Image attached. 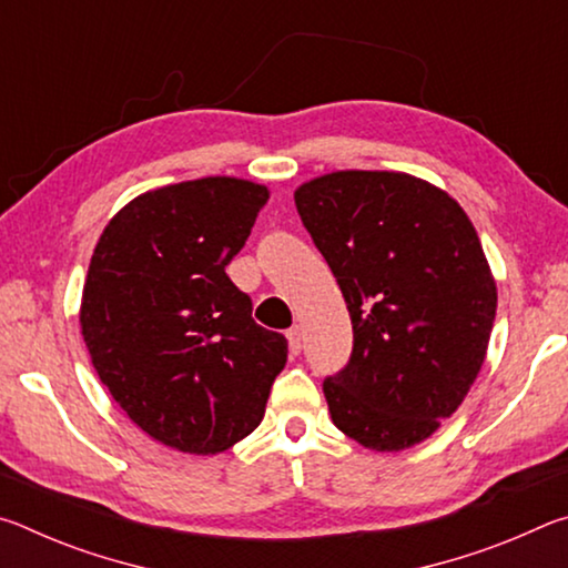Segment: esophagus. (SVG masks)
Segmentation results:
<instances>
[{
  "label": "esophagus",
  "instance_id": "esophagus-1",
  "mask_svg": "<svg viewBox=\"0 0 568 568\" xmlns=\"http://www.w3.org/2000/svg\"><path fill=\"white\" fill-rule=\"evenodd\" d=\"M285 338H287V348H291L293 355L301 353V348H303V331L297 328V325H293V328L285 333Z\"/></svg>",
  "mask_w": 568,
  "mask_h": 568
}]
</instances>
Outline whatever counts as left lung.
<instances>
[{
	"label": "left lung",
	"mask_w": 568,
	"mask_h": 568,
	"mask_svg": "<svg viewBox=\"0 0 568 568\" xmlns=\"http://www.w3.org/2000/svg\"><path fill=\"white\" fill-rule=\"evenodd\" d=\"M353 323L351 363L323 383L335 428L368 450L436 434L484 365L496 281L466 210L396 170H335L295 190Z\"/></svg>",
	"instance_id": "left-lung-1"
}]
</instances>
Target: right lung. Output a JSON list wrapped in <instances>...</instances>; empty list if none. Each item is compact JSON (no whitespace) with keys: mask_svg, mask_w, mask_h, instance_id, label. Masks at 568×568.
Here are the masks:
<instances>
[{"mask_svg":"<svg viewBox=\"0 0 568 568\" xmlns=\"http://www.w3.org/2000/svg\"><path fill=\"white\" fill-rule=\"evenodd\" d=\"M271 190L215 175L148 190L94 245L80 328L94 371L132 423L182 454L253 434L287 343L250 318L225 267Z\"/></svg>","mask_w":568,"mask_h":568,"instance_id":"add662e5","label":"right lung"}]
</instances>
